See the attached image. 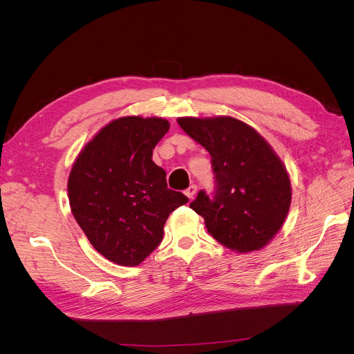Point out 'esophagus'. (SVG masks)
<instances>
[{
    "label": "esophagus",
    "mask_w": 354,
    "mask_h": 354,
    "mask_svg": "<svg viewBox=\"0 0 354 354\" xmlns=\"http://www.w3.org/2000/svg\"><path fill=\"white\" fill-rule=\"evenodd\" d=\"M196 192H198L196 185H191V187L187 191H185V195H187L189 199H192L196 195Z\"/></svg>",
    "instance_id": "1"
}]
</instances>
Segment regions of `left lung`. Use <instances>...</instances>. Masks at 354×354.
<instances>
[{"instance_id":"8db88e82","label":"left lung","mask_w":354,"mask_h":354,"mask_svg":"<svg viewBox=\"0 0 354 354\" xmlns=\"http://www.w3.org/2000/svg\"><path fill=\"white\" fill-rule=\"evenodd\" d=\"M212 156L216 194L201 191L191 208L221 245L247 254L264 248L284 225L291 205L287 167L257 130L231 116L178 118Z\"/></svg>"}]
</instances>
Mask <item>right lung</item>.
<instances>
[{
    "label": "right lung",
    "instance_id": "obj_1",
    "mask_svg": "<svg viewBox=\"0 0 354 354\" xmlns=\"http://www.w3.org/2000/svg\"><path fill=\"white\" fill-rule=\"evenodd\" d=\"M169 127L163 118L115 119L84 145L71 166V214L111 263L139 266L160 244L171 212L189 201L167 189L166 172L152 160Z\"/></svg>",
    "mask_w": 354,
    "mask_h": 354
}]
</instances>
